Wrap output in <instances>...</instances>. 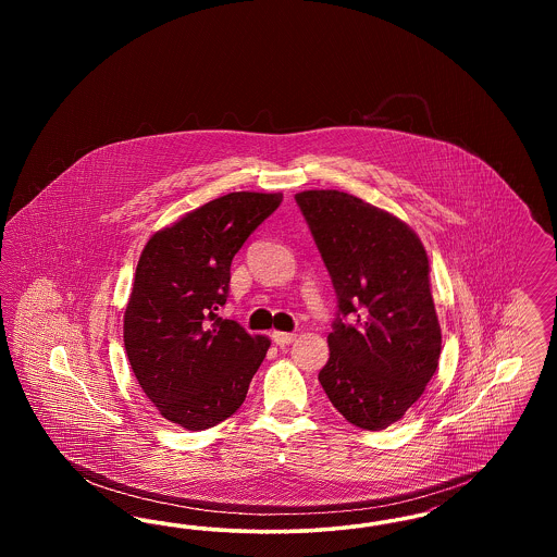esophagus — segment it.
I'll list each match as a JSON object with an SVG mask.
<instances>
[{"instance_id": "obj_1", "label": "esophagus", "mask_w": 557, "mask_h": 557, "mask_svg": "<svg viewBox=\"0 0 557 557\" xmlns=\"http://www.w3.org/2000/svg\"><path fill=\"white\" fill-rule=\"evenodd\" d=\"M271 341L275 343L277 346H288L290 343L296 341V334H290V332H277V330H273L271 332Z\"/></svg>"}]
</instances>
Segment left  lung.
Returning <instances> with one entry per match:
<instances>
[{"mask_svg": "<svg viewBox=\"0 0 557 557\" xmlns=\"http://www.w3.org/2000/svg\"><path fill=\"white\" fill-rule=\"evenodd\" d=\"M294 198L338 296L319 382L350 424L384 430L424 395L438 368L424 244L395 214L345 191Z\"/></svg>", "mask_w": 557, "mask_h": 557, "instance_id": "left-lung-1", "label": "left lung"}]
</instances>
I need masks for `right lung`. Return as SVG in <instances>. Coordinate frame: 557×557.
Here are the masks:
<instances>
[{
	"label": "right lung",
	"instance_id": "obj_1",
	"mask_svg": "<svg viewBox=\"0 0 557 557\" xmlns=\"http://www.w3.org/2000/svg\"><path fill=\"white\" fill-rule=\"evenodd\" d=\"M282 194L232 191L148 239L135 269L123 338L133 373L160 416L207 430L244 403L269 338L216 315L242 244Z\"/></svg>",
	"mask_w": 557,
	"mask_h": 557
}]
</instances>
